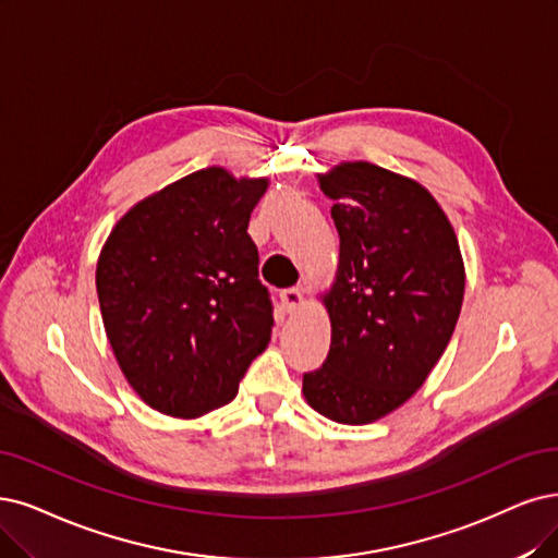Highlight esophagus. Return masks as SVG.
<instances>
[{"mask_svg":"<svg viewBox=\"0 0 558 558\" xmlns=\"http://www.w3.org/2000/svg\"><path fill=\"white\" fill-rule=\"evenodd\" d=\"M280 303H282V311L287 315H294L296 311H301L303 294H301L299 287H290V290H282L280 292Z\"/></svg>","mask_w":558,"mask_h":558,"instance_id":"34e87169","label":"esophagus"}]
</instances>
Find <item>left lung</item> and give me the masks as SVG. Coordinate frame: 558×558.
<instances>
[{
	"instance_id": "8db88e82",
	"label": "left lung",
	"mask_w": 558,
	"mask_h": 558,
	"mask_svg": "<svg viewBox=\"0 0 558 558\" xmlns=\"http://www.w3.org/2000/svg\"><path fill=\"white\" fill-rule=\"evenodd\" d=\"M340 234L338 271L322 303L331 319L324 365L303 396L344 425L402 407L441 359L462 311L456 230L418 181L354 160L317 174Z\"/></svg>"
}]
</instances>
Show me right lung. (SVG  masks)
Here are the masks:
<instances>
[{
  "instance_id": "obj_1",
  "label": "right lung",
  "mask_w": 558,
  "mask_h": 558,
  "mask_svg": "<svg viewBox=\"0 0 558 558\" xmlns=\"http://www.w3.org/2000/svg\"><path fill=\"white\" fill-rule=\"evenodd\" d=\"M268 179L204 168L123 214L96 264L102 326L123 377L151 409L199 418L236 398L271 340L247 220Z\"/></svg>"
}]
</instances>
